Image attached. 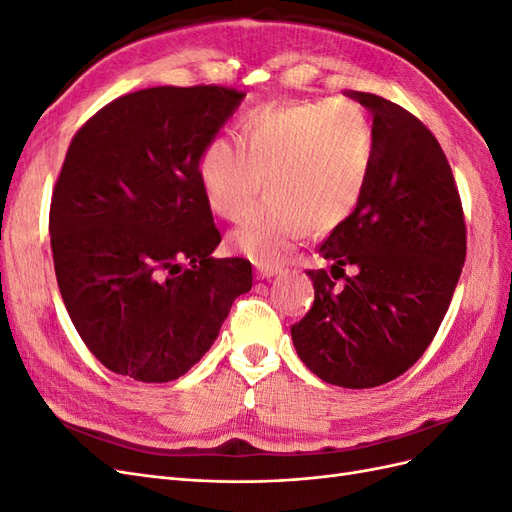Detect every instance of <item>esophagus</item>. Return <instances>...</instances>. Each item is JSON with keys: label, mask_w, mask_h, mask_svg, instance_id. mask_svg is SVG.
Here are the masks:
<instances>
[{"label": "esophagus", "mask_w": 512, "mask_h": 512, "mask_svg": "<svg viewBox=\"0 0 512 512\" xmlns=\"http://www.w3.org/2000/svg\"><path fill=\"white\" fill-rule=\"evenodd\" d=\"M277 273H282L280 267H269V265H256V275L258 280H271Z\"/></svg>", "instance_id": "1"}]
</instances>
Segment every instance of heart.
<instances>
[{
    "label": "heart",
    "mask_w": 512,
    "mask_h": 512,
    "mask_svg": "<svg viewBox=\"0 0 512 512\" xmlns=\"http://www.w3.org/2000/svg\"><path fill=\"white\" fill-rule=\"evenodd\" d=\"M239 134L243 145L213 138L198 164L207 203L226 220L245 215L268 177L272 198L230 232L235 252L273 265L307 228L329 232L359 207L376 153L361 104L324 98L262 108Z\"/></svg>",
    "instance_id": "1"
}]
</instances>
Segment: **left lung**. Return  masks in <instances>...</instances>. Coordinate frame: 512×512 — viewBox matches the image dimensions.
<instances>
[{"instance_id": "1", "label": "left lung", "mask_w": 512, "mask_h": 512, "mask_svg": "<svg viewBox=\"0 0 512 512\" xmlns=\"http://www.w3.org/2000/svg\"><path fill=\"white\" fill-rule=\"evenodd\" d=\"M346 96L367 108L376 136L359 207L320 245L347 286L307 271L314 305L290 333L320 380L371 389L408 371L438 333L466 262V222L436 136L391 100Z\"/></svg>"}]
</instances>
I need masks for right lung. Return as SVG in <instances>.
<instances>
[{
	"label": "right lung",
	"instance_id": "right-lung-1",
	"mask_svg": "<svg viewBox=\"0 0 512 512\" xmlns=\"http://www.w3.org/2000/svg\"><path fill=\"white\" fill-rule=\"evenodd\" d=\"M243 98L218 85L141 89L72 138L49 215L57 286L85 346L119 376L181 378L252 288L250 260L211 256L222 237L198 179Z\"/></svg>",
	"mask_w": 512,
	"mask_h": 512
}]
</instances>
